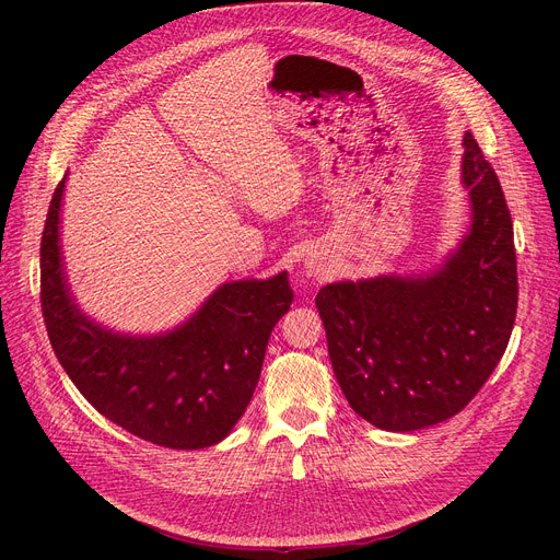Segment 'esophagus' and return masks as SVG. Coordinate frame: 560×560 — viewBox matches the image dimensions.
<instances>
[{
  "mask_svg": "<svg viewBox=\"0 0 560 560\" xmlns=\"http://www.w3.org/2000/svg\"><path fill=\"white\" fill-rule=\"evenodd\" d=\"M311 270H313V266H311Z\"/></svg>",
  "mask_w": 560,
  "mask_h": 560,
  "instance_id": "34e87169",
  "label": "esophagus"
}]
</instances>
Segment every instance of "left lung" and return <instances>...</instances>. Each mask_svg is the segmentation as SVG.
Masks as SVG:
<instances>
[{"label": "left lung", "mask_w": 560, "mask_h": 560, "mask_svg": "<svg viewBox=\"0 0 560 560\" xmlns=\"http://www.w3.org/2000/svg\"><path fill=\"white\" fill-rule=\"evenodd\" d=\"M471 226L422 276L331 282L315 296L329 360L352 411L389 432L460 413L510 343L518 306L512 214L471 132L463 138Z\"/></svg>", "instance_id": "1"}]
</instances>
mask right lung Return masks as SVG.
<instances>
[{"mask_svg":"<svg viewBox=\"0 0 560 560\" xmlns=\"http://www.w3.org/2000/svg\"><path fill=\"white\" fill-rule=\"evenodd\" d=\"M42 235V313L67 376L114 425L165 448H206L235 428L261 376L266 346L294 292L287 273L224 282L173 331L116 334L83 315L65 278L60 206Z\"/></svg>","mask_w":560,"mask_h":560,"instance_id":"1","label":"right lung"}]
</instances>
